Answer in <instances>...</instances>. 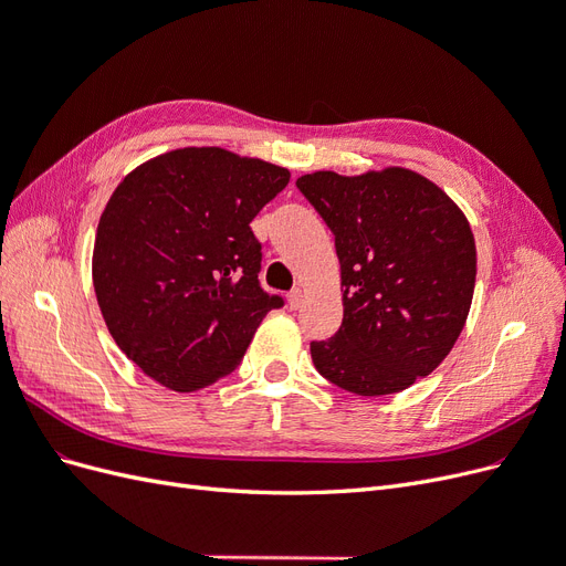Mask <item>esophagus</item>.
<instances>
[{"mask_svg": "<svg viewBox=\"0 0 566 566\" xmlns=\"http://www.w3.org/2000/svg\"><path fill=\"white\" fill-rule=\"evenodd\" d=\"M302 300H304L302 287H293V290H290V295H287L290 310H300V306H302Z\"/></svg>", "mask_w": 566, "mask_h": 566, "instance_id": "1", "label": "esophagus"}]
</instances>
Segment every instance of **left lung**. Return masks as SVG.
Returning a JSON list of instances; mask_svg holds the SVG:
<instances>
[{"label":"left lung","instance_id":"1","mask_svg":"<svg viewBox=\"0 0 566 566\" xmlns=\"http://www.w3.org/2000/svg\"><path fill=\"white\" fill-rule=\"evenodd\" d=\"M335 235L345 318L312 342L325 380L358 397L401 391L430 375L468 321L476 250L465 214L403 167L297 179Z\"/></svg>","mask_w":566,"mask_h":566}]
</instances>
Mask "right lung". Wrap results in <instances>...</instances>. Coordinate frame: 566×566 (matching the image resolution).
I'll list each match as a JSON object with an SVG mask.
<instances>
[{
    "instance_id": "right-lung-1",
    "label": "right lung",
    "mask_w": 566,
    "mask_h": 566,
    "mask_svg": "<svg viewBox=\"0 0 566 566\" xmlns=\"http://www.w3.org/2000/svg\"><path fill=\"white\" fill-rule=\"evenodd\" d=\"M285 167L217 146L177 148L129 172L98 219L94 293L117 347L148 378L196 391L233 373L283 297L262 290L250 221Z\"/></svg>"
}]
</instances>
